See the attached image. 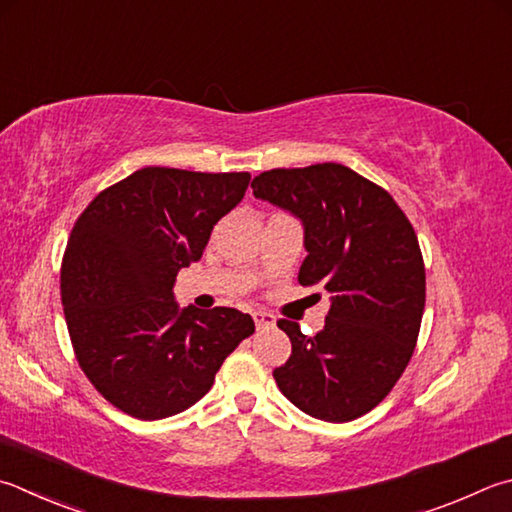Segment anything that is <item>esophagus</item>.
<instances>
[{
    "mask_svg": "<svg viewBox=\"0 0 512 512\" xmlns=\"http://www.w3.org/2000/svg\"><path fill=\"white\" fill-rule=\"evenodd\" d=\"M253 320H255V324H257V329H273L275 324H277L275 315L266 313V311H255V313H253Z\"/></svg>",
    "mask_w": 512,
    "mask_h": 512,
    "instance_id": "34e87169",
    "label": "esophagus"
}]
</instances>
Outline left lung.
I'll use <instances>...</instances> for the list:
<instances>
[{
	"label": "left lung",
	"mask_w": 512,
	"mask_h": 512,
	"mask_svg": "<svg viewBox=\"0 0 512 512\" xmlns=\"http://www.w3.org/2000/svg\"><path fill=\"white\" fill-rule=\"evenodd\" d=\"M250 188L300 219L306 257L297 282L331 293L315 336L277 322L293 351L275 383L304 414L353 421L392 392L412 358L425 306L416 232L389 192L340 163L262 172Z\"/></svg>",
	"instance_id": "8db88e82"
}]
</instances>
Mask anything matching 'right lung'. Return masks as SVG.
I'll return each instance as SVG.
<instances>
[{"instance_id":"1","label":"right lung","mask_w":512,"mask_h":512,"mask_svg":"<svg viewBox=\"0 0 512 512\" xmlns=\"http://www.w3.org/2000/svg\"><path fill=\"white\" fill-rule=\"evenodd\" d=\"M248 172L143 167L89 203L62 262V304L82 371L111 405L143 421L210 392L248 313L181 309L176 273L201 259L217 221L244 199Z\"/></svg>"}]
</instances>
